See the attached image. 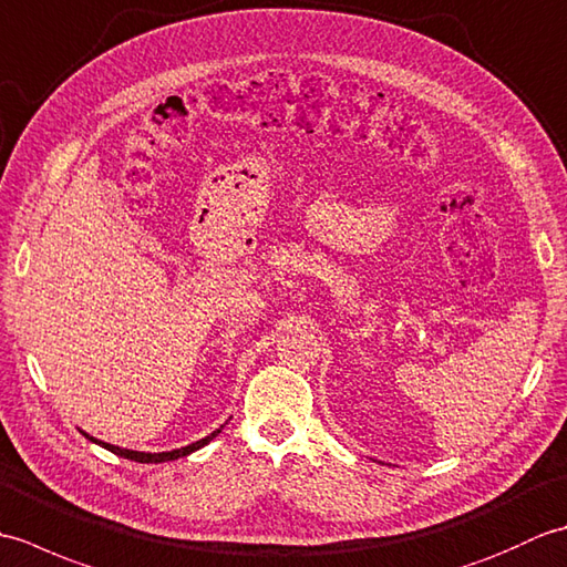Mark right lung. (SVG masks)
Listing matches in <instances>:
<instances>
[{
  "mask_svg": "<svg viewBox=\"0 0 567 567\" xmlns=\"http://www.w3.org/2000/svg\"><path fill=\"white\" fill-rule=\"evenodd\" d=\"M221 429H224V426H219V429H216L214 433H209V436H204V439H199V441H195V443L185 445V449H175V451H165V453H143V451H128V449H118V445L104 443V441L94 439V436H90V433H84V431H82V433H84V439H90L92 443L102 445V449H106V451H112V453H116V455L126 457V461H136V463H167V461H177V457H185V455H189V453H195V451L204 449V445H207L212 439L219 436Z\"/></svg>",
  "mask_w": 567,
  "mask_h": 567,
  "instance_id": "1",
  "label": "right lung"
}]
</instances>
